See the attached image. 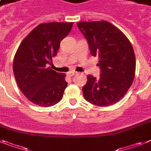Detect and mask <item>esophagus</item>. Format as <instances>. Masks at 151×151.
<instances>
[{
    "instance_id": "obj_1",
    "label": "esophagus",
    "mask_w": 151,
    "mask_h": 151,
    "mask_svg": "<svg viewBox=\"0 0 151 151\" xmlns=\"http://www.w3.org/2000/svg\"><path fill=\"white\" fill-rule=\"evenodd\" d=\"M77 73H78V72H76V71H70V72H68V75H69V76H70V77H71V76L76 75Z\"/></svg>"
}]
</instances>
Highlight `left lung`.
I'll use <instances>...</instances> for the list:
<instances>
[{"instance_id": "left-lung-1", "label": "left lung", "mask_w": 151, "mask_h": 151, "mask_svg": "<svg viewBox=\"0 0 151 151\" xmlns=\"http://www.w3.org/2000/svg\"><path fill=\"white\" fill-rule=\"evenodd\" d=\"M77 25L87 38L92 56H98V80L87 75L83 97L100 107L116 104L126 94L135 76L134 49L125 35L107 21H83Z\"/></svg>"}]
</instances>
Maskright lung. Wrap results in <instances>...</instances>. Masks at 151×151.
<instances>
[{
  "mask_svg": "<svg viewBox=\"0 0 151 151\" xmlns=\"http://www.w3.org/2000/svg\"><path fill=\"white\" fill-rule=\"evenodd\" d=\"M73 22L43 23L22 40L14 58L13 70L19 88L33 104L47 107L58 104L68 86L65 73L47 67Z\"/></svg>",
  "mask_w": 151,
  "mask_h": 151,
  "instance_id": "right-lung-1",
  "label": "right lung"
}]
</instances>
